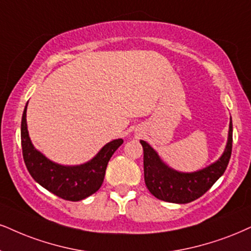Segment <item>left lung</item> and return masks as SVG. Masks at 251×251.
<instances>
[{"instance_id":"obj_1","label":"left lung","mask_w":251,"mask_h":251,"mask_svg":"<svg viewBox=\"0 0 251 251\" xmlns=\"http://www.w3.org/2000/svg\"><path fill=\"white\" fill-rule=\"evenodd\" d=\"M144 152V180L157 199L175 203H187L206 193L224 175L231 156L233 125H229L227 147L218 162L193 173H181L168 168L147 142L141 141Z\"/></svg>"}]
</instances>
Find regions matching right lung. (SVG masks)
I'll return each instance as SVG.
<instances>
[{
	"mask_svg": "<svg viewBox=\"0 0 251 251\" xmlns=\"http://www.w3.org/2000/svg\"><path fill=\"white\" fill-rule=\"evenodd\" d=\"M22 152L26 169L35 180L64 200L79 201L95 193L103 182L108 162L123 143L115 140L102 148L91 162L79 166H63L49 160L31 143L26 128V106L21 123Z\"/></svg>",
	"mask_w": 251,
	"mask_h": 251,
	"instance_id": "obj_1",
	"label": "right lung"
}]
</instances>
